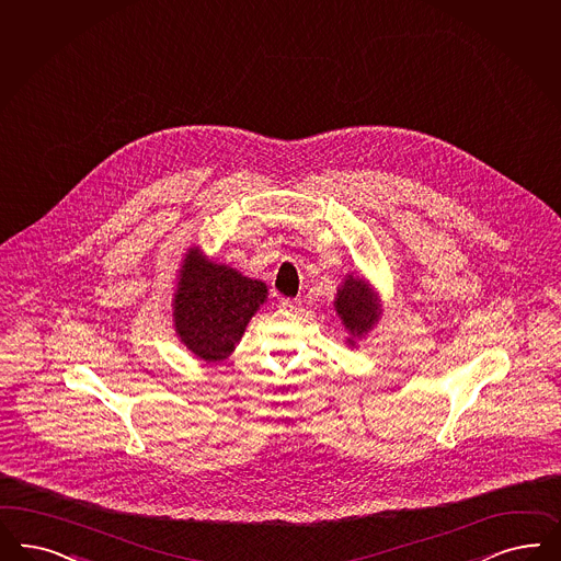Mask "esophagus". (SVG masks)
<instances>
[{
  "label": "esophagus",
  "instance_id": "34e87169",
  "mask_svg": "<svg viewBox=\"0 0 561 561\" xmlns=\"http://www.w3.org/2000/svg\"><path fill=\"white\" fill-rule=\"evenodd\" d=\"M299 306H301L299 299H283V301H280V308H283V310H297Z\"/></svg>",
  "mask_w": 561,
  "mask_h": 561
}]
</instances>
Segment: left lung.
Listing matches in <instances>:
<instances>
[{
    "label": "left lung",
    "mask_w": 561,
    "mask_h": 561,
    "mask_svg": "<svg viewBox=\"0 0 561 561\" xmlns=\"http://www.w3.org/2000/svg\"><path fill=\"white\" fill-rule=\"evenodd\" d=\"M334 310L339 313L343 327L350 331L347 343L355 345V339L364 336L374 329L380 318V304L370 285L359 276H347L336 293Z\"/></svg>",
    "instance_id": "1"
}]
</instances>
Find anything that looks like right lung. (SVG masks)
Wrapping results in <instances>:
<instances>
[{"label":"right lung","instance_id":"add662e5","mask_svg":"<svg viewBox=\"0 0 561 561\" xmlns=\"http://www.w3.org/2000/svg\"><path fill=\"white\" fill-rule=\"evenodd\" d=\"M262 280L214 264L197 248L185 253L172 299L174 329L188 352L206 362L227 359L266 301Z\"/></svg>","mask_w":561,"mask_h":561}]
</instances>
